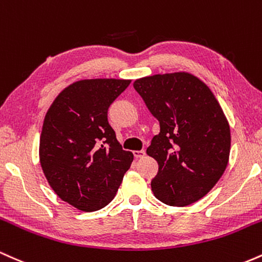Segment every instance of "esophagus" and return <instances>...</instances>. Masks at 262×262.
<instances>
[{
  "label": "esophagus",
  "mask_w": 262,
  "mask_h": 262,
  "mask_svg": "<svg viewBox=\"0 0 262 262\" xmlns=\"http://www.w3.org/2000/svg\"><path fill=\"white\" fill-rule=\"evenodd\" d=\"M146 155V151L145 149H140V151H135L134 152V156L136 158H141V157H143V156Z\"/></svg>",
  "instance_id": "34e87169"
}]
</instances>
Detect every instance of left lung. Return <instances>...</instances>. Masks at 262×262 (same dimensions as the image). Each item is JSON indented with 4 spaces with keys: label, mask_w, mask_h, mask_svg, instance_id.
Returning <instances> with one entry per match:
<instances>
[{
    "label": "left lung",
    "mask_w": 262,
    "mask_h": 262,
    "mask_svg": "<svg viewBox=\"0 0 262 262\" xmlns=\"http://www.w3.org/2000/svg\"><path fill=\"white\" fill-rule=\"evenodd\" d=\"M134 88L160 121L147 148L158 162L152 192L173 207L199 201L223 176L230 154V128L219 102L188 73L146 76Z\"/></svg>",
    "instance_id": "obj_1"
}]
</instances>
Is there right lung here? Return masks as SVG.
I'll list each match as a JSON object with an SVG mask.
<instances>
[{"mask_svg": "<svg viewBox=\"0 0 262 262\" xmlns=\"http://www.w3.org/2000/svg\"><path fill=\"white\" fill-rule=\"evenodd\" d=\"M130 83L121 79L76 81L57 96L44 117L40 166L53 190L76 209L106 207L134 161L107 121L108 107Z\"/></svg>", "mask_w": 262, "mask_h": 262, "instance_id": "add662e5", "label": "right lung"}]
</instances>
